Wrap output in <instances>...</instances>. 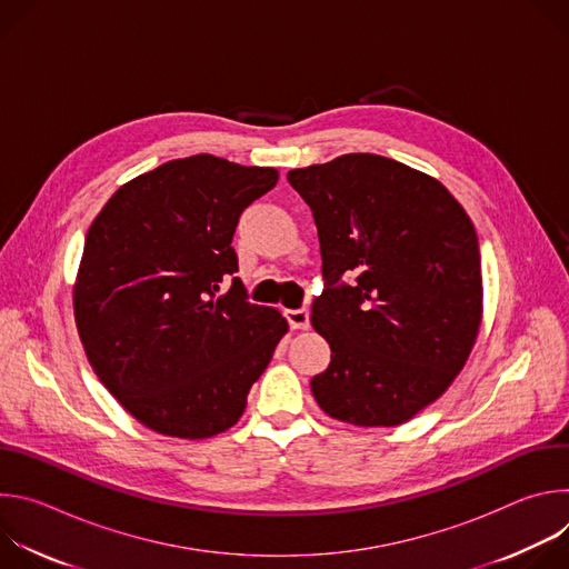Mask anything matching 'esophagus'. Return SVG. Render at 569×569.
Wrapping results in <instances>:
<instances>
[{
	"instance_id": "esophagus-1",
	"label": "esophagus",
	"mask_w": 569,
	"mask_h": 569,
	"mask_svg": "<svg viewBox=\"0 0 569 569\" xmlns=\"http://www.w3.org/2000/svg\"><path fill=\"white\" fill-rule=\"evenodd\" d=\"M290 329L295 331H306L310 327V312L306 308H297V310H286Z\"/></svg>"
}]
</instances>
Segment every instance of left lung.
Returning <instances> with one entry per match:
<instances>
[{"label":"left lung","instance_id":"8db88e82","mask_svg":"<svg viewBox=\"0 0 569 569\" xmlns=\"http://www.w3.org/2000/svg\"><path fill=\"white\" fill-rule=\"evenodd\" d=\"M312 211L321 274L310 321L331 365L310 380L319 408L360 426H400L463 369L481 321L475 227L435 178L351 152L288 173Z\"/></svg>","mask_w":569,"mask_h":569}]
</instances>
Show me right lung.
<instances>
[{
    "mask_svg": "<svg viewBox=\"0 0 569 569\" xmlns=\"http://www.w3.org/2000/svg\"><path fill=\"white\" fill-rule=\"evenodd\" d=\"M277 169L213 154L173 159L123 184L94 218L73 317L106 389L146 428L209 439L246 412L288 321L248 301L231 238Z\"/></svg>",
    "mask_w": 569,
    "mask_h": 569,
    "instance_id": "add662e5",
    "label": "right lung"
}]
</instances>
